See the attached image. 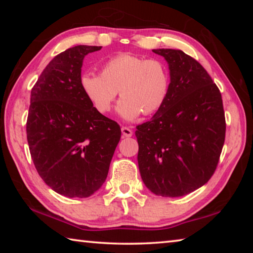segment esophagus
Returning a JSON list of instances; mask_svg holds the SVG:
<instances>
[{"label": "esophagus", "mask_w": 253, "mask_h": 253, "mask_svg": "<svg viewBox=\"0 0 253 253\" xmlns=\"http://www.w3.org/2000/svg\"><path fill=\"white\" fill-rule=\"evenodd\" d=\"M122 132L125 137H131L132 136V130L128 127H122Z\"/></svg>", "instance_id": "34e87169"}]
</instances>
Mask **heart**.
<instances>
[{
	"instance_id": "heart-1",
	"label": "heart",
	"mask_w": 253,
	"mask_h": 253,
	"mask_svg": "<svg viewBox=\"0 0 253 253\" xmlns=\"http://www.w3.org/2000/svg\"><path fill=\"white\" fill-rule=\"evenodd\" d=\"M169 84V71L164 62L131 53L107 60L100 75L87 72L80 77L81 90L100 114L111 109L119 90L123 98L117 111L127 121L142 113L145 116L157 113L168 99Z\"/></svg>"
}]
</instances>
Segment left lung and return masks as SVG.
Returning <instances> with one entry per match:
<instances>
[{
  "mask_svg": "<svg viewBox=\"0 0 253 253\" xmlns=\"http://www.w3.org/2000/svg\"><path fill=\"white\" fill-rule=\"evenodd\" d=\"M153 52L169 63L170 84L164 106L136 126L138 168L154 194L178 198L212 177L225 139L221 92L200 62L182 50Z\"/></svg>",
  "mask_w": 253,
  "mask_h": 253,
  "instance_id": "1",
  "label": "left lung"
}]
</instances>
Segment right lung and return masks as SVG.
Instances as JSON below:
<instances>
[{
  "label": "right lung",
  "instance_id": "add662e5",
  "mask_svg": "<svg viewBox=\"0 0 253 253\" xmlns=\"http://www.w3.org/2000/svg\"><path fill=\"white\" fill-rule=\"evenodd\" d=\"M100 49L76 45L55 55L31 90L30 154L46 185L67 198L99 190L121 139L118 124L93 108L80 87L84 55Z\"/></svg>",
  "mask_w": 253,
  "mask_h": 253
}]
</instances>
